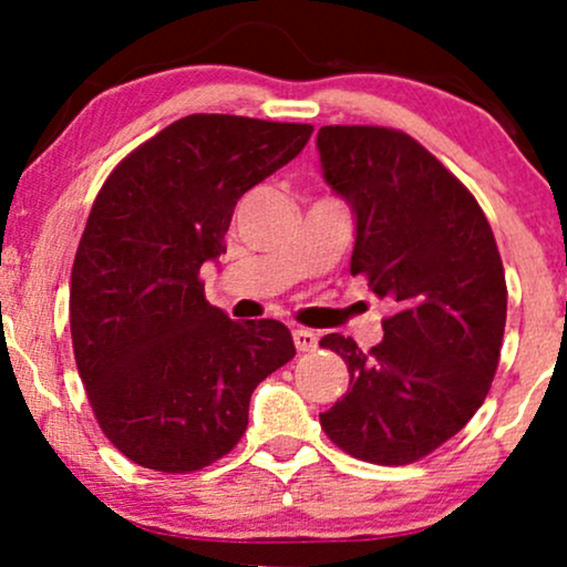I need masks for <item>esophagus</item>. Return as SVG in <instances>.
<instances>
[{"instance_id": "34e87169", "label": "esophagus", "mask_w": 567, "mask_h": 567, "mask_svg": "<svg viewBox=\"0 0 567 567\" xmlns=\"http://www.w3.org/2000/svg\"><path fill=\"white\" fill-rule=\"evenodd\" d=\"M292 341H296L298 351H315L317 343H320V336H317L315 330L298 328V330H292Z\"/></svg>"}]
</instances>
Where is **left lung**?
<instances>
[{
	"label": "left lung",
	"instance_id": "8db88e82",
	"mask_svg": "<svg viewBox=\"0 0 567 567\" xmlns=\"http://www.w3.org/2000/svg\"><path fill=\"white\" fill-rule=\"evenodd\" d=\"M317 152L354 216L349 271L394 306L368 354L341 333L320 341L349 368L320 424L354 458L413 464L485 402L506 324L504 264L477 199L410 135L328 125Z\"/></svg>",
	"mask_w": 567,
	"mask_h": 567
}]
</instances>
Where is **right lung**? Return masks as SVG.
Returning a JSON list of instances; mask_svg holds the SVG:
<instances>
[{
    "label": "right lung",
    "mask_w": 567,
    "mask_h": 567,
    "mask_svg": "<svg viewBox=\"0 0 567 567\" xmlns=\"http://www.w3.org/2000/svg\"><path fill=\"white\" fill-rule=\"evenodd\" d=\"M311 125L192 114L95 197L71 269V341L103 434L146 470L197 472L237 445L250 394L296 357L277 320L234 322L199 269L237 199L301 154Z\"/></svg>",
    "instance_id": "add662e5"
}]
</instances>
